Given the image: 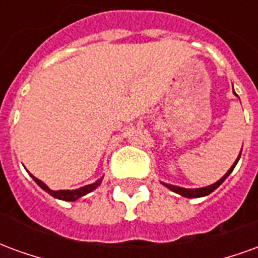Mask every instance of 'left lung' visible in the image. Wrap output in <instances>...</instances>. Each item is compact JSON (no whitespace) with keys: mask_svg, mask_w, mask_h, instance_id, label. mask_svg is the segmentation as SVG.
<instances>
[{"mask_svg":"<svg viewBox=\"0 0 258 258\" xmlns=\"http://www.w3.org/2000/svg\"><path fill=\"white\" fill-rule=\"evenodd\" d=\"M242 153V152H240ZM239 159H240V155H239V157L236 159V162H235V164H233L232 167L228 170V173L222 177L220 181H217L216 184L210 185V186H205V188H199V189H185V188H181V186H175V185H168V184H164L163 182V185H166L168 189H171L173 192H177V194H179L181 196H185V198H200V196H206V195H210L213 190H216L220 185L227 179V177L229 175V174L232 173V170L235 168V166H236V163L239 162Z\"/></svg>","mask_w":258,"mask_h":258,"instance_id":"1","label":"left lung"}]
</instances>
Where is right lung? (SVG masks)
Returning <instances> with one entry per match:
<instances>
[{"mask_svg":"<svg viewBox=\"0 0 258 258\" xmlns=\"http://www.w3.org/2000/svg\"><path fill=\"white\" fill-rule=\"evenodd\" d=\"M33 177V175H31ZM33 179L36 181L37 184L41 186L42 189L47 190L48 194L52 195L53 198H56V199H62V200H68V202H73V200H77L79 198H81V196H84V195H87L88 192H91V190H94L96 188V186H99L102 182V178L98 179L96 182H94V184L91 185H85V186H83V188H79V189H74V190H51L49 188H48L47 185L44 184L42 181H40V179H37L36 177H33Z\"/></svg>","mask_w":258,"mask_h":258,"instance_id":"1","label":"right lung"}]
</instances>
